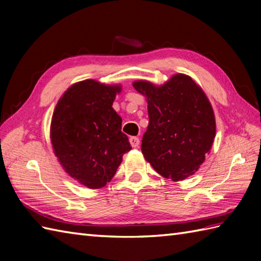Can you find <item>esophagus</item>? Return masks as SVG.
<instances>
[{"instance_id": "obj_1", "label": "esophagus", "mask_w": 261, "mask_h": 261, "mask_svg": "<svg viewBox=\"0 0 261 261\" xmlns=\"http://www.w3.org/2000/svg\"><path fill=\"white\" fill-rule=\"evenodd\" d=\"M130 143L134 148H138L140 145V139L138 137H131L130 138Z\"/></svg>"}]
</instances>
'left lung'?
Returning <instances> with one entry per match:
<instances>
[{
  "instance_id": "1",
  "label": "left lung",
  "mask_w": 261,
  "mask_h": 261,
  "mask_svg": "<svg viewBox=\"0 0 261 261\" xmlns=\"http://www.w3.org/2000/svg\"><path fill=\"white\" fill-rule=\"evenodd\" d=\"M134 87L148 102L143 157L159 175L174 181L196 173L215 138L213 109L202 88L184 74L160 86L138 81Z\"/></svg>"
}]
</instances>
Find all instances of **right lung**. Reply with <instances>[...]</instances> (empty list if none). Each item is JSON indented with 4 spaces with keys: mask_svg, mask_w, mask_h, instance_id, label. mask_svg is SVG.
I'll return each instance as SVG.
<instances>
[{
    "mask_svg": "<svg viewBox=\"0 0 261 261\" xmlns=\"http://www.w3.org/2000/svg\"><path fill=\"white\" fill-rule=\"evenodd\" d=\"M120 85L86 80L71 85L55 108L50 139L66 173L88 188L113 178L123 153L131 150L112 108Z\"/></svg>",
    "mask_w": 261,
    "mask_h": 261,
    "instance_id": "obj_1",
    "label": "right lung"
}]
</instances>
